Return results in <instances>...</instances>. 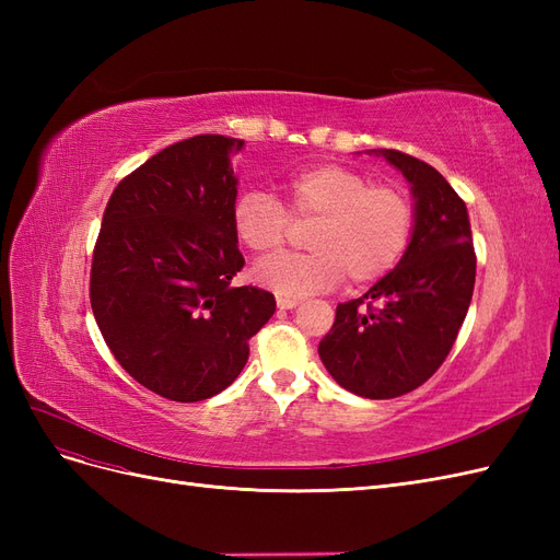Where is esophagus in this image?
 Segmentation results:
<instances>
[{"instance_id": "34e87169", "label": "esophagus", "mask_w": 560, "mask_h": 560, "mask_svg": "<svg viewBox=\"0 0 560 560\" xmlns=\"http://www.w3.org/2000/svg\"><path fill=\"white\" fill-rule=\"evenodd\" d=\"M276 303H278V308H280V311H292V308H296V306H299L301 301H299V299H290V296H278V301H276Z\"/></svg>"}]
</instances>
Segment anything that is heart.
I'll list each match as a JSON object with an SVG mask.
<instances>
[{
	"label": "heart",
	"instance_id": "heart-1",
	"mask_svg": "<svg viewBox=\"0 0 560 560\" xmlns=\"http://www.w3.org/2000/svg\"><path fill=\"white\" fill-rule=\"evenodd\" d=\"M284 206L268 191L247 189L233 200L235 238L257 257H273L294 224H311L301 257L254 268V280L284 296L325 292L338 282L369 284L385 278L406 254L416 229L411 194L393 182H371L348 165L322 163L282 182Z\"/></svg>",
	"mask_w": 560,
	"mask_h": 560
}]
</instances>
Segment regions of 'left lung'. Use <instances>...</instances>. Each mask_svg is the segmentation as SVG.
Wrapping results in <instances>:
<instances>
[{"label":"left lung","mask_w":560,"mask_h":560,"mask_svg":"<svg viewBox=\"0 0 560 560\" xmlns=\"http://www.w3.org/2000/svg\"><path fill=\"white\" fill-rule=\"evenodd\" d=\"M383 156L411 182V245L364 296L338 303L317 348L334 381L366 399L401 397L434 376L463 327L477 278L465 200L432 165L397 149Z\"/></svg>","instance_id":"obj_1"}]
</instances>
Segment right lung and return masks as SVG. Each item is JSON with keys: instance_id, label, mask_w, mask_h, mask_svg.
<instances>
[{"instance_id": "obj_1", "label": "right lung", "mask_w": 560, "mask_h": 560, "mask_svg": "<svg viewBox=\"0 0 560 560\" xmlns=\"http://www.w3.org/2000/svg\"><path fill=\"white\" fill-rule=\"evenodd\" d=\"M243 140L196 135L114 189L91 264V308L128 374L171 401L210 399L249 358L276 296L233 287L245 266L231 226Z\"/></svg>"}]
</instances>
